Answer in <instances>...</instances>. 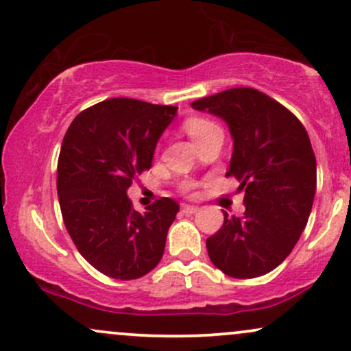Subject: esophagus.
Masks as SVG:
<instances>
[{"label":"esophagus","mask_w":351,"mask_h":351,"mask_svg":"<svg viewBox=\"0 0 351 351\" xmlns=\"http://www.w3.org/2000/svg\"><path fill=\"white\" fill-rule=\"evenodd\" d=\"M181 209H183V213H186V215H195V213L199 211V206H195V204H183Z\"/></svg>","instance_id":"34e87169"}]
</instances>
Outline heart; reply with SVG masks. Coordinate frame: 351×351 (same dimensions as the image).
Segmentation results:
<instances>
[{
  "mask_svg": "<svg viewBox=\"0 0 351 351\" xmlns=\"http://www.w3.org/2000/svg\"><path fill=\"white\" fill-rule=\"evenodd\" d=\"M217 127L216 123L209 122L206 119H199V117H193V119H188L186 122H184V130L188 132V135L191 136L193 142L198 143L199 140H203L204 136H206L209 132L216 130ZM191 188V184H184V189Z\"/></svg>",
  "mask_w": 351,
  "mask_h": 351,
  "instance_id": "heart-1",
  "label": "heart"
}]
</instances>
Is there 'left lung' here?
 Instances as JSON below:
<instances>
[{
    "label": "left lung",
    "mask_w": 351,
    "mask_h": 351,
    "mask_svg": "<svg viewBox=\"0 0 351 351\" xmlns=\"http://www.w3.org/2000/svg\"><path fill=\"white\" fill-rule=\"evenodd\" d=\"M219 117L232 138L228 175L244 189V216L229 217L206 239L211 263L236 279H252L284 263L307 226L317 162L307 130L284 106L249 87L196 100Z\"/></svg>",
    "instance_id": "left-lung-1"
}]
</instances>
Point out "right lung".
<instances>
[{"instance_id": "obj_1", "label": "right lung", "mask_w": 351, "mask_h": 351, "mask_svg": "<svg viewBox=\"0 0 351 351\" xmlns=\"http://www.w3.org/2000/svg\"><path fill=\"white\" fill-rule=\"evenodd\" d=\"M178 107L108 99L72 120L60 147L58 196L64 224L88 264L112 279L143 277L162 259L180 206L162 198L143 215L127 196L150 170L160 136Z\"/></svg>"}]
</instances>
